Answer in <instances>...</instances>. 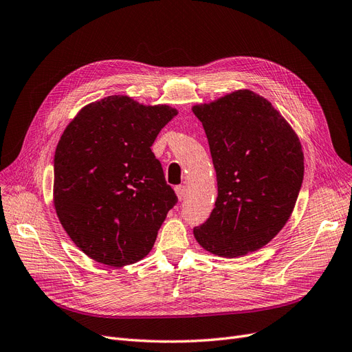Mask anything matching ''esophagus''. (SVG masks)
<instances>
[{
    "label": "esophagus",
    "mask_w": 352,
    "mask_h": 352,
    "mask_svg": "<svg viewBox=\"0 0 352 352\" xmlns=\"http://www.w3.org/2000/svg\"><path fill=\"white\" fill-rule=\"evenodd\" d=\"M175 192H177V196H178V200L183 201L186 199V196H187V187L186 186H177L175 187Z\"/></svg>",
    "instance_id": "34e87169"
}]
</instances>
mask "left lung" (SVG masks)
<instances>
[{"label": "left lung", "mask_w": 352, "mask_h": 352, "mask_svg": "<svg viewBox=\"0 0 352 352\" xmlns=\"http://www.w3.org/2000/svg\"><path fill=\"white\" fill-rule=\"evenodd\" d=\"M192 113L209 140L217 199L194 238L219 256L263 248L287 223L303 183L300 140L264 97L239 89Z\"/></svg>", "instance_id": "1"}]
</instances>
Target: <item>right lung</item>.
I'll list each match as a JSON object with an SVG mask.
<instances>
[{
	"label": "right lung",
	"mask_w": 352,
	"mask_h": 352,
	"mask_svg": "<svg viewBox=\"0 0 352 352\" xmlns=\"http://www.w3.org/2000/svg\"><path fill=\"white\" fill-rule=\"evenodd\" d=\"M177 110L110 96L67 126L54 161L59 222L85 255L110 267L146 256L178 199L151 149Z\"/></svg>",
	"instance_id": "obj_1"
}]
</instances>
